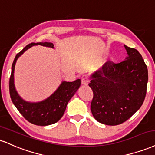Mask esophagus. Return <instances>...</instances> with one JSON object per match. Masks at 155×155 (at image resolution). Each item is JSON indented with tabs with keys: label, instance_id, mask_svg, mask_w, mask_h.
I'll return each mask as SVG.
<instances>
[{
	"label": "esophagus",
	"instance_id": "34e87169",
	"mask_svg": "<svg viewBox=\"0 0 155 155\" xmlns=\"http://www.w3.org/2000/svg\"><path fill=\"white\" fill-rule=\"evenodd\" d=\"M89 81H90V80H89V78L87 75H83V77L81 78V82L83 85H87L88 84Z\"/></svg>",
	"mask_w": 155,
	"mask_h": 155
}]
</instances>
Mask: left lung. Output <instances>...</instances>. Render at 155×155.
Listing matches in <instances>:
<instances>
[{"instance_id":"8db88e82","label":"left lung","mask_w":155,"mask_h":155,"mask_svg":"<svg viewBox=\"0 0 155 155\" xmlns=\"http://www.w3.org/2000/svg\"><path fill=\"white\" fill-rule=\"evenodd\" d=\"M124 46L128 54L124 61H107L91 75L88 85L94 92L91 110L104 125L124 123L139 110L146 96V64L136 49Z\"/></svg>"}]
</instances>
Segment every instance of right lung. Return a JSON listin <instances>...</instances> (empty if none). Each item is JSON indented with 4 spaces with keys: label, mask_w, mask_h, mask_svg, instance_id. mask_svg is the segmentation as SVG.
Segmentation results:
<instances>
[{
    "label": "right lung",
    "mask_w": 155,
    "mask_h": 155,
    "mask_svg": "<svg viewBox=\"0 0 155 155\" xmlns=\"http://www.w3.org/2000/svg\"><path fill=\"white\" fill-rule=\"evenodd\" d=\"M38 45L54 48V45L52 43H32L26 45L19 54H16L12 64V74L9 80V92L13 104L27 121L36 125L45 126L56 123L61 119L69 101L81 86V79L73 82L62 81L55 91L43 101L30 102L23 99L16 91L14 85L15 65L19 56L22 55L27 49Z\"/></svg>",
    "instance_id": "add662e5"
}]
</instances>
